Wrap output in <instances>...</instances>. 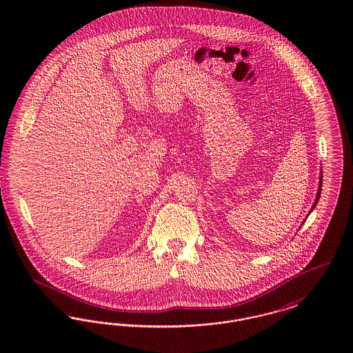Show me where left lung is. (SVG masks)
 <instances>
[{"label": "left lung", "mask_w": 353, "mask_h": 353, "mask_svg": "<svg viewBox=\"0 0 353 353\" xmlns=\"http://www.w3.org/2000/svg\"><path fill=\"white\" fill-rule=\"evenodd\" d=\"M321 184H323V174L320 173V181H319V189H318V193H316V199H315V202H314V205H312V208H311V210H310V213L315 209V206H316V203L319 201L320 194H321ZM308 213V214H310Z\"/></svg>", "instance_id": "1"}]
</instances>
